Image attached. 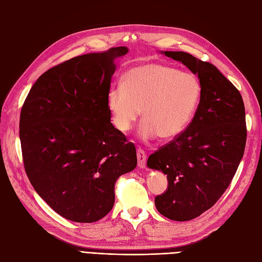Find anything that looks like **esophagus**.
Wrapping results in <instances>:
<instances>
[{"instance_id": "34e87169", "label": "esophagus", "mask_w": 262, "mask_h": 262, "mask_svg": "<svg viewBox=\"0 0 262 262\" xmlns=\"http://www.w3.org/2000/svg\"><path fill=\"white\" fill-rule=\"evenodd\" d=\"M137 157H138V166L140 168H145V161H146V155L143 149L138 148L137 150Z\"/></svg>"}]
</instances>
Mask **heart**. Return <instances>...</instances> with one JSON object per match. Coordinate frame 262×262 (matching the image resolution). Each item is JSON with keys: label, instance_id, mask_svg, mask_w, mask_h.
Segmentation results:
<instances>
[{"label": "heart", "instance_id": "1", "mask_svg": "<svg viewBox=\"0 0 262 262\" xmlns=\"http://www.w3.org/2000/svg\"><path fill=\"white\" fill-rule=\"evenodd\" d=\"M202 96L194 74L162 63H143L125 73L123 84L112 86L107 106L116 128L125 133L142 110L139 137L153 140L177 138L193 119Z\"/></svg>", "mask_w": 262, "mask_h": 262}]
</instances>
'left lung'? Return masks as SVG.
<instances>
[{"label":"left lung","instance_id":"left-lung-1","mask_svg":"<svg viewBox=\"0 0 262 262\" xmlns=\"http://www.w3.org/2000/svg\"><path fill=\"white\" fill-rule=\"evenodd\" d=\"M198 75L202 96L191 123L147 160L167 175L168 187L155 207L169 220L201 215L225 192L242 161L247 131L241 93L209 62L182 51H161Z\"/></svg>","mask_w":262,"mask_h":262}]
</instances>
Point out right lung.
<instances>
[{
  "mask_svg": "<svg viewBox=\"0 0 262 262\" xmlns=\"http://www.w3.org/2000/svg\"><path fill=\"white\" fill-rule=\"evenodd\" d=\"M115 47L70 59L31 87L19 120L25 170L36 192L67 220L93 223L112 211L115 184L137 167L136 146L110 122Z\"/></svg>",
  "mask_w": 262,
  "mask_h": 262,
  "instance_id": "obj_1",
  "label": "right lung"
}]
</instances>
